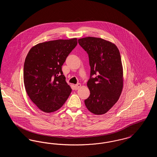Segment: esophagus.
Returning a JSON list of instances; mask_svg holds the SVG:
<instances>
[{
	"label": "esophagus",
	"mask_w": 157,
	"mask_h": 157,
	"mask_svg": "<svg viewBox=\"0 0 157 157\" xmlns=\"http://www.w3.org/2000/svg\"><path fill=\"white\" fill-rule=\"evenodd\" d=\"M81 83H77V84H76L75 85V90H78V89L81 87Z\"/></svg>",
	"instance_id": "esophagus-1"
}]
</instances>
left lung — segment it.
<instances>
[{"instance_id":"obj_1","label":"left lung","mask_w":157,"mask_h":157,"mask_svg":"<svg viewBox=\"0 0 157 157\" xmlns=\"http://www.w3.org/2000/svg\"><path fill=\"white\" fill-rule=\"evenodd\" d=\"M78 43L87 52L90 67L85 104L90 112L102 115L119 99L123 88V70L117 46L101 38L83 37Z\"/></svg>"}]
</instances>
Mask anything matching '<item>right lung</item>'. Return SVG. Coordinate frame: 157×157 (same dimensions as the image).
I'll list each match as a JSON object with an SVG mask.
<instances>
[{"label":"right lung","mask_w":157,"mask_h":157,"mask_svg":"<svg viewBox=\"0 0 157 157\" xmlns=\"http://www.w3.org/2000/svg\"><path fill=\"white\" fill-rule=\"evenodd\" d=\"M76 38L39 44L30 49L23 67V81L31 101L41 111L50 113L64 104L72 89L62 66L75 48Z\"/></svg>","instance_id":"1"}]
</instances>
